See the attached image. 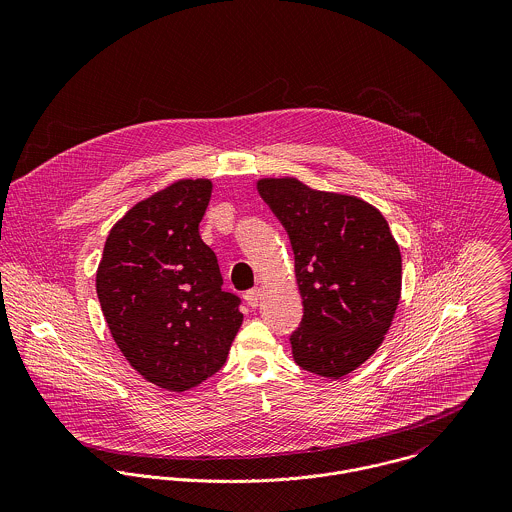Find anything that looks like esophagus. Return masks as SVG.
<instances>
[{
  "label": "esophagus",
  "instance_id": "34e87169",
  "mask_svg": "<svg viewBox=\"0 0 512 512\" xmlns=\"http://www.w3.org/2000/svg\"><path fill=\"white\" fill-rule=\"evenodd\" d=\"M244 299H246V303H248L250 307H258V303H260V299H262V290H260V288L248 290L246 295H244Z\"/></svg>",
  "mask_w": 512,
  "mask_h": 512
}]
</instances>
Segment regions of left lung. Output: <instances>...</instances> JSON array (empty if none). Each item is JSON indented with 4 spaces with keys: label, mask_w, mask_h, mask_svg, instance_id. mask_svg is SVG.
<instances>
[{
    "label": "left lung",
    "mask_w": 512,
    "mask_h": 512,
    "mask_svg": "<svg viewBox=\"0 0 512 512\" xmlns=\"http://www.w3.org/2000/svg\"><path fill=\"white\" fill-rule=\"evenodd\" d=\"M258 193L284 224L303 319L293 361L341 378L380 347L402 290V256L386 219L363 199L315 191L295 177L260 179Z\"/></svg>",
    "instance_id": "obj_1"
}]
</instances>
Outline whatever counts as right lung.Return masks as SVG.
Masks as SVG:
<instances>
[{
	"mask_svg": "<svg viewBox=\"0 0 512 512\" xmlns=\"http://www.w3.org/2000/svg\"><path fill=\"white\" fill-rule=\"evenodd\" d=\"M209 179H181L118 220L104 244L96 293L110 333L146 380L189 390L226 363L242 325L240 297L222 290L201 240Z\"/></svg>",
	"mask_w": 512,
	"mask_h": 512,
	"instance_id": "right-lung-1",
	"label": "right lung"
}]
</instances>
